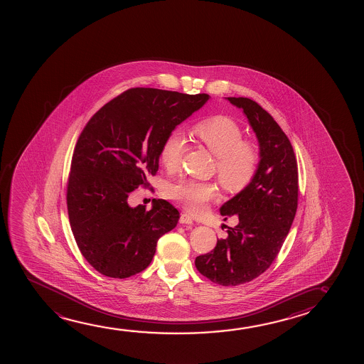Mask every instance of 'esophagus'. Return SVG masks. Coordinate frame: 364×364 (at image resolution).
Here are the masks:
<instances>
[{
    "label": "esophagus",
    "mask_w": 364,
    "mask_h": 364,
    "mask_svg": "<svg viewBox=\"0 0 364 364\" xmlns=\"http://www.w3.org/2000/svg\"><path fill=\"white\" fill-rule=\"evenodd\" d=\"M179 221L180 224H193V218L189 214L184 213V214L180 215Z\"/></svg>",
    "instance_id": "34e87169"
}]
</instances>
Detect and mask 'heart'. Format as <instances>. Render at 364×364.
I'll return each mask as SVG.
<instances>
[{
	"label": "heart",
	"instance_id": "heart-1",
	"mask_svg": "<svg viewBox=\"0 0 364 364\" xmlns=\"http://www.w3.org/2000/svg\"><path fill=\"white\" fill-rule=\"evenodd\" d=\"M191 135L216 156L215 170L228 191H241L254 180L261 159L259 146L252 140L244 139V130L239 123L226 115H213L196 123ZM184 150V135L179 130L170 132L160 145L161 164L168 170L176 169ZM218 195V186L211 181L183 179L168 188L170 199L195 214L203 211Z\"/></svg>",
	"mask_w": 364,
	"mask_h": 364
}]
</instances>
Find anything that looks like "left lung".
I'll return each mask as SVG.
<instances>
[{
    "label": "left lung",
    "mask_w": 364,
    "mask_h": 364,
    "mask_svg": "<svg viewBox=\"0 0 364 364\" xmlns=\"http://www.w3.org/2000/svg\"><path fill=\"white\" fill-rule=\"evenodd\" d=\"M242 108L259 143V165L254 180L221 206V215H237L239 224L228 229L209 254L195 266L215 284L237 286L264 274L274 262L299 204V169L294 148L272 115L244 97H229Z\"/></svg>",
    "instance_id": "1"
}]
</instances>
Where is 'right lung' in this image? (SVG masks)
Listing matches in <instances>:
<instances>
[{
	"label": "right lung",
	"instance_id": "obj_1",
	"mask_svg": "<svg viewBox=\"0 0 364 364\" xmlns=\"http://www.w3.org/2000/svg\"><path fill=\"white\" fill-rule=\"evenodd\" d=\"M209 95L130 88L103 105L77 140L67 181L70 228L82 255L100 274L127 279L154 257L158 240L174 229L179 211L161 199L130 208L136 188H149L159 150L176 125Z\"/></svg>",
	"mask_w": 364,
	"mask_h": 364
}]
</instances>
